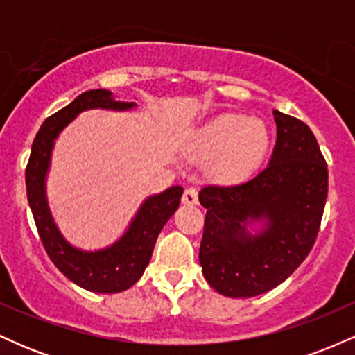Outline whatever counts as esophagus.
<instances>
[{
    "mask_svg": "<svg viewBox=\"0 0 355 355\" xmlns=\"http://www.w3.org/2000/svg\"><path fill=\"white\" fill-rule=\"evenodd\" d=\"M182 202L185 203V205H197L198 203V193L195 189H187L183 191V197H182Z\"/></svg>",
    "mask_w": 355,
    "mask_h": 355,
    "instance_id": "obj_1",
    "label": "esophagus"
}]
</instances>
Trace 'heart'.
<instances>
[{
    "label": "heart",
    "instance_id": "obj_1",
    "mask_svg": "<svg viewBox=\"0 0 355 355\" xmlns=\"http://www.w3.org/2000/svg\"><path fill=\"white\" fill-rule=\"evenodd\" d=\"M270 137L263 121L239 113H222L193 133L190 153L210 160L207 172L214 180L239 183L252 177L266 158Z\"/></svg>",
    "mask_w": 355,
    "mask_h": 355
}]
</instances>
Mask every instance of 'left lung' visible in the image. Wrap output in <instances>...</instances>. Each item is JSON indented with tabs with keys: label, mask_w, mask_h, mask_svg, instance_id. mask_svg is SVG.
Listing matches in <instances>:
<instances>
[{
	"label": "left lung",
	"mask_w": 355,
	"mask_h": 355,
	"mask_svg": "<svg viewBox=\"0 0 355 355\" xmlns=\"http://www.w3.org/2000/svg\"><path fill=\"white\" fill-rule=\"evenodd\" d=\"M277 141L268 165L235 185H207L198 260L210 287L248 299L288 279L312 250L329 190L319 144L304 121L274 112Z\"/></svg>",
	"instance_id": "obj_1"
}]
</instances>
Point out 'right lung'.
I'll list each match as a JSON object with an SVG mask.
<instances>
[{"label":"right lung","mask_w":355,"mask_h":355,"mask_svg":"<svg viewBox=\"0 0 355 355\" xmlns=\"http://www.w3.org/2000/svg\"><path fill=\"white\" fill-rule=\"evenodd\" d=\"M135 101H121L110 89H88L44 120L36 133L26 166V193L44 250L67 279L95 294H118L132 287L144 275L152 259L155 242L180 205L183 189L175 185L162 193L146 197L130 220L123 234L103 248L85 250L61 234L53 218L46 195L51 155L56 140L80 113L88 110L132 112Z\"/></svg>","instance_id":"obj_1"}]
</instances>
